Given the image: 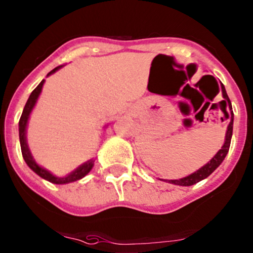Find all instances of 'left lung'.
Instances as JSON below:
<instances>
[{
    "instance_id": "left-lung-1",
    "label": "left lung",
    "mask_w": 253,
    "mask_h": 253,
    "mask_svg": "<svg viewBox=\"0 0 253 253\" xmlns=\"http://www.w3.org/2000/svg\"><path fill=\"white\" fill-rule=\"evenodd\" d=\"M220 87H222V95H223V98H224V100H222V103L225 106L228 105V108H229V110H230V122H229V125H228L227 133H225L224 144H223V147L217 151L216 155H214L209 162H207L205 166L201 167L200 169H198V171L194 172V173L187 175V177L180 178V179L169 180V182L172 183V184L182 185V187H189V185L196 184L198 182H200V180H203V179H205V178L209 177V175L211 174L212 172H213L220 164H222L223 160L225 159V156H227L228 151H229L230 140H232V135H233L234 114L232 110V103H230L229 97H228L227 92H225V88H224V86H223V84H220ZM228 118H229V114H228Z\"/></svg>"
}]
</instances>
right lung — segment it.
<instances>
[{
	"mask_svg": "<svg viewBox=\"0 0 253 253\" xmlns=\"http://www.w3.org/2000/svg\"><path fill=\"white\" fill-rule=\"evenodd\" d=\"M62 66L63 65H59V66H57V68H54L52 71H49V73L47 74V76L54 74L55 71L59 70ZM43 84H44V80H42V81L39 84V86H37L36 88L31 92L28 102H26L25 106H24L23 114H21V116H20L19 140H20L21 154H23V158H24V160H25L26 165H28V166L30 167V169H33L36 174H39L40 177L43 178V179H46V180H48V182H50V183H54V184H66V183H71V182H75V180L81 179V178H84V175L88 174V172L91 171L93 165H94V161L89 160V161L84 162V164H82L81 166H79L75 171H73L71 173L65 175V177H57V175L52 174L49 171H47L46 169H43V167L40 166V165L35 161V159L33 158V155H31V153H30V149H29V147H28V142H26V126H28V121H29V118H30L31 111H33L34 106H35L37 99H39V95L41 94Z\"/></svg>",
	"mask_w": 253,
	"mask_h": 253,
	"instance_id": "add662e5",
	"label": "right lung"
}]
</instances>
